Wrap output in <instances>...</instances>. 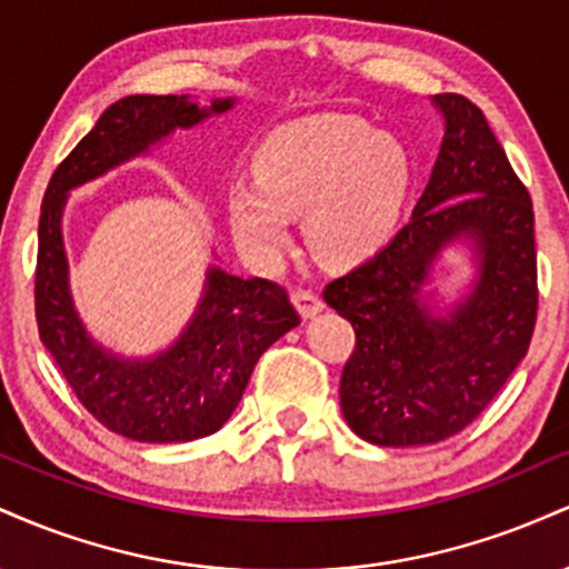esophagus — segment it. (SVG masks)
<instances>
[{
	"label": "esophagus",
	"mask_w": 569,
	"mask_h": 569,
	"mask_svg": "<svg viewBox=\"0 0 569 569\" xmlns=\"http://www.w3.org/2000/svg\"><path fill=\"white\" fill-rule=\"evenodd\" d=\"M291 302H293V307H297L299 316H302V318H316L318 312L323 310V299L318 297L316 291H302V289L293 291Z\"/></svg>",
	"instance_id": "esophagus-1"
}]
</instances>
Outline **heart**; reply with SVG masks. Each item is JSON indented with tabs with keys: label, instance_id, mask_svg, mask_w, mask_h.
I'll list each match as a JSON object with an SVG mask.
<instances>
[{
	"label": "heart",
	"instance_id": "b5f03b06",
	"mask_svg": "<svg viewBox=\"0 0 569 569\" xmlns=\"http://www.w3.org/2000/svg\"><path fill=\"white\" fill-rule=\"evenodd\" d=\"M253 176L224 194L246 257L270 262L289 240V217H305V240L321 262L356 267L393 238L415 162L407 143L361 117L321 114L267 136Z\"/></svg>",
	"mask_w": 569,
	"mask_h": 569
}]
</instances>
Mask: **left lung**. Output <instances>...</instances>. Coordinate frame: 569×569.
<instances>
[{
	"instance_id": "left-lung-1",
	"label": "left lung",
	"mask_w": 569,
	"mask_h": 569,
	"mask_svg": "<svg viewBox=\"0 0 569 569\" xmlns=\"http://www.w3.org/2000/svg\"><path fill=\"white\" fill-rule=\"evenodd\" d=\"M433 107L443 141L409 224L323 291L356 329L342 415L377 447H422L471 426L527 356L538 312L530 192L476 103L441 93ZM460 242L475 280L443 311L427 286Z\"/></svg>"
}]
</instances>
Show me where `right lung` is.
<instances>
[{
  "label": "right lung",
  "mask_w": 569,
  "mask_h": 569,
  "mask_svg": "<svg viewBox=\"0 0 569 569\" xmlns=\"http://www.w3.org/2000/svg\"><path fill=\"white\" fill-rule=\"evenodd\" d=\"M232 107L234 98H213L211 107L189 96L120 98L56 168L44 192L34 286L39 339L82 407L126 439L173 443L217 433L243 398L259 356L299 326L278 283L211 264L200 302L171 348L126 358L96 342L71 299L61 227L71 189L141 158L173 130H189Z\"/></svg>",
  "instance_id": "right-lung-1"
}]
</instances>
